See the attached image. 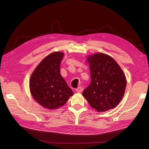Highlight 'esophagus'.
Returning <instances> with one entry per match:
<instances>
[{
  "instance_id": "esophagus-1",
  "label": "esophagus",
  "mask_w": 149,
  "mask_h": 149,
  "mask_svg": "<svg viewBox=\"0 0 149 149\" xmlns=\"http://www.w3.org/2000/svg\"><path fill=\"white\" fill-rule=\"evenodd\" d=\"M82 90H83V88H82L81 87H78L76 89V91L77 93H81Z\"/></svg>"
}]
</instances>
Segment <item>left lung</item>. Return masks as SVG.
Wrapping results in <instances>:
<instances>
[{
  "label": "left lung",
  "instance_id": "obj_1",
  "mask_svg": "<svg viewBox=\"0 0 149 149\" xmlns=\"http://www.w3.org/2000/svg\"><path fill=\"white\" fill-rule=\"evenodd\" d=\"M87 61L91 83L83 91V97L99 112L114 108L125 90L126 78L122 70L115 59L105 54H95Z\"/></svg>",
  "mask_w": 149,
  "mask_h": 149
}]
</instances>
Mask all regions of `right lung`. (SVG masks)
I'll list each match as a JSON object with an SVG mask.
<instances>
[{
	"label": "right lung",
	"instance_id": "right-lung-1",
	"mask_svg": "<svg viewBox=\"0 0 149 149\" xmlns=\"http://www.w3.org/2000/svg\"><path fill=\"white\" fill-rule=\"evenodd\" d=\"M63 56L60 52L51 53L40 62L31 76L29 88L33 99L47 109L59 108L74 95L60 74Z\"/></svg>",
	"mask_w": 149,
	"mask_h": 149
}]
</instances>
